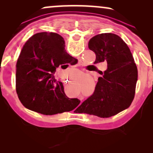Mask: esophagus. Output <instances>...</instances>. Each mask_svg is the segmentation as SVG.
Returning <instances> with one entry per match:
<instances>
[{
    "label": "esophagus",
    "instance_id": "34e87169",
    "mask_svg": "<svg viewBox=\"0 0 153 153\" xmlns=\"http://www.w3.org/2000/svg\"><path fill=\"white\" fill-rule=\"evenodd\" d=\"M69 80H71V79H67V80H66V79H65V80L63 81V82H65V83L66 82V83H67L68 82V81H69Z\"/></svg>",
    "mask_w": 153,
    "mask_h": 153
}]
</instances>
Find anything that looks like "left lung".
<instances>
[{"label":"left lung","instance_id":"8db88e82","mask_svg":"<svg viewBox=\"0 0 153 153\" xmlns=\"http://www.w3.org/2000/svg\"><path fill=\"white\" fill-rule=\"evenodd\" d=\"M94 64L107 62L93 95L77 108L79 113L109 118L130 106L135 95L138 71L128 46L118 35L102 33L90 39Z\"/></svg>","mask_w":153,"mask_h":153}]
</instances>
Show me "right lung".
<instances>
[{
	"instance_id": "add662e5",
	"label": "right lung",
	"mask_w": 153,
	"mask_h": 153,
	"mask_svg": "<svg viewBox=\"0 0 153 153\" xmlns=\"http://www.w3.org/2000/svg\"><path fill=\"white\" fill-rule=\"evenodd\" d=\"M55 33L33 35L25 43L16 62V91L23 105L43 115L70 111L80 103L66 97L62 83L54 78L56 68L74 59Z\"/></svg>"
}]
</instances>
